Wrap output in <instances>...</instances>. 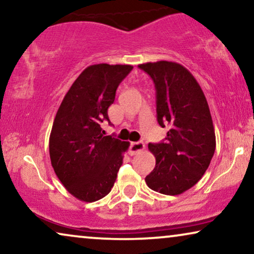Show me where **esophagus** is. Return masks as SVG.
Here are the masks:
<instances>
[{
	"mask_svg": "<svg viewBox=\"0 0 254 254\" xmlns=\"http://www.w3.org/2000/svg\"><path fill=\"white\" fill-rule=\"evenodd\" d=\"M145 148V145L143 142H131L129 145V154L130 155H136L138 152L143 151Z\"/></svg>",
	"mask_w": 254,
	"mask_h": 254,
	"instance_id": "1",
	"label": "esophagus"
}]
</instances>
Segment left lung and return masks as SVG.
Listing matches in <instances>:
<instances>
[{
	"label": "left lung",
	"instance_id": "left-lung-1",
	"mask_svg": "<svg viewBox=\"0 0 254 254\" xmlns=\"http://www.w3.org/2000/svg\"><path fill=\"white\" fill-rule=\"evenodd\" d=\"M156 88L159 126H169L164 142L149 143L155 169L145 177L149 189L178 195L193 187L206 172L216 147L209 106L194 76L171 61L138 64Z\"/></svg>",
	"mask_w": 254,
	"mask_h": 254
}]
</instances>
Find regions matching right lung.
<instances>
[{"label":"right lung","mask_w":254,"mask_h":254,"mask_svg":"<svg viewBox=\"0 0 254 254\" xmlns=\"http://www.w3.org/2000/svg\"><path fill=\"white\" fill-rule=\"evenodd\" d=\"M133 65L99 64L83 70L65 93L50 135L55 175L76 199L93 202L111 192L129 142L104 136L102 124Z\"/></svg>","instance_id":"right-lung-1"}]
</instances>
